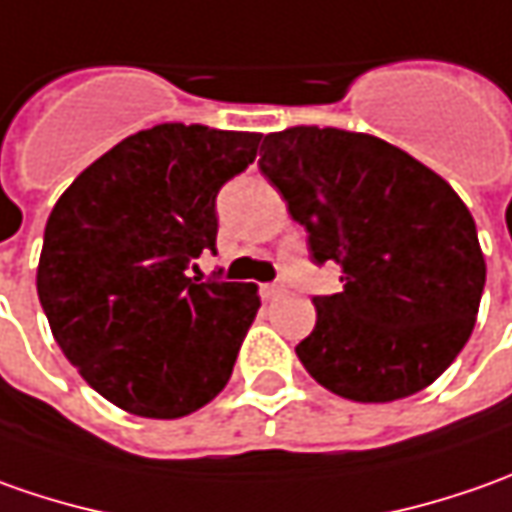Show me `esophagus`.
Masks as SVG:
<instances>
[{
  "instance_id": "34e87169",
  "label": "esophagus",
  "mask_w": 512,
  "mask_h": 512,
  "mask_svg": "<svg viewBox=\"0 0 512 512\" xmlns=\"http://www.w3.org/2000/svg\"><path fill=\"white\" fill-rule=\"evenodd\" d=\"M283 286H277V283H266V286H260V294H263V300H277L280 294H283Z\"/></svg>"
}]
</instances>
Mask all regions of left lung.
<instances>
[{
    "label": "left lung",
    "mask_w": 512,
    "mask_h": 512,
    "mask_svg": "<svg viewBox=\"0 0 512 512\" xmlns=\"http://www.w3.org/2000/svg\"><path fill=\"white\" fill-rule=\"evenodd\" d=\"M257 167L306 226L311 257L343 272V289L314 297L317 326L294 348L303 368L351 402L405 399L442 377L487 277L453 186L377 135L337 127L269 133Z\"/></svg>",
    "instance_id": "left-lung-1"
}]
</instances>
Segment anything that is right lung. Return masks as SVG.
Masks as SVG:
<instances>
[{
    "label": "right lung",
    "mask_w": 512,
    "mask_h": 512,
    "mask_svg": "<svg viewBox=\"0 0 512 512\" xmlns=\"http://www.w3.org/2000/svg\"><path fill=\"white\" fill-rule=\"evenodd\" d=\"M260 133L158 124L81 172L45 226L36 291L81 379L115 408L181 419L221 394L260 309L255 283H198L215 195Z\"/></svg>",
    "instance_id": "1"
}]
</instances>
